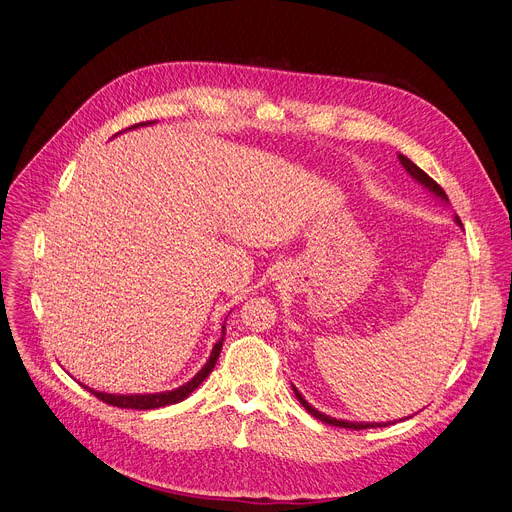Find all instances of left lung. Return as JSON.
<instances>
[{
  "instance_id": "1",
  "label": "left lung",
  "mask_w": 512,
  "mask_h": 512,
  "mask_svg": "<svg viewBox=\"0 0 512 512\" xmlns=\"http://www.w3.org/2000/svg\"><path fill=\"white\" fill-rule=\"evenodd\" d=\"M399 161L403 163V167L409 171V175L413 177V179H417V182L419 184H422V186H426L430 192H434L436 196H440L442 200H448L446 198V194H444V190L434 182V179L426 173V171H422V169H419L413 161H409L405 155H399ZM459 225H463L461 223V219L457 217L455 219ZM293 393H295V397H297V401L299 403H302L304 407H306V411L310 413V415H314L316 419H320V422H324V424H328V426H337V428H349V430H366V428H386V426H390V422H386V424H353V422H345V419H335V417H328V415H324V413H320V411H316L302 395H299L297 393V388L293 386ZM401 422H403V419H401Z\"/></svg>"
}]
</instances>
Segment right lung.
Listing matches in <instances>:
<instances>
[{
    "label": "right lung",
    "instance_id": "1",
    "mask_svg": "<svg viewBox=\"0 0 512 512\" xmlns=\"http://www.w3.org/2000/svg\"><path fill=\"white\" fill-rule=\"evenodd\" d=\"M136 126H146V122L136 124ZM136 126H132V128H136ZM223 339H225V326H223V337L213 347V353H210V359L206 362V366L190 382H186L184 386H179L175 390H167V393H157V395H107V393H97V390H90V388L88 390L97 399H101L103 403L113 405V407H122V409H159V407H167V405L179 403V401H184L186 397H190L194 390L202 384V380L210 372H213L217 359H219V353H221V347H223Z\"/></svg>",
    "mask_w": 512,
    "mask_h": 512
}]
</instances>
